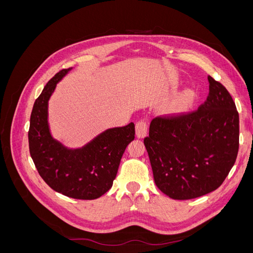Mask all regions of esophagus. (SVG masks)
<instances>
[{
	"instance_id": "1",
	"label": "esophagus",
	"mask_w": 253,
	"mask_h": 253,
	"mask_svg": "<svg viewBox=\"0 0 253 253\" xmlns=\"http://www.w3.org/2000/svg\"><path fill=\"white\" fill-rule=\"evenodd\" d=\"M148 129H149V126H148V122L145 120H139L136 124V135L138 138H143V137L147 136Z\"/></svg>"
}]
</instances>
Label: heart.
<instances>
[{
	"mask_svg": "<svg viewBox=\"0 0 253 253\" xmlns=\"http://www.w3.org/2000/svg\"><path fill=\"white\" fill-rule=\"evenodd\" d=\"M188 99H189V97H188V96L183 97V99H182V100H181V103H186V102L188 101Z\"/></svg>",
	"mask_w": 253,
	"mask_h": 253,
	"instance_id": "heart-1",
	"label": "heart"
}]
</instances>
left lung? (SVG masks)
<instances>
[{
    "mask_svg": "<svg viewBox=\"0 0 253 253\" xmlns=\"http://www.w3.org/2000/svg\"><path fill=\"white\" fill-rule=\"evenodd\" d=\"M195 111L156 117L143 142L158 189L173 200H191L216 190L233 167L240 139L235 103L220 82Z\"/></svg>",
    "mask_w": 253,
    "mask_h": 253,
    "instance_id": "8db88e82",
    "label": "left lung"
}]
</instances>
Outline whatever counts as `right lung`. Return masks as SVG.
<instances>
[{
  "label": "right lung",
  "mask_w": 253,
  "mask_h": 253,
  "mask_svg": "<svg viewBox=\"0 0 253 253\" xmlns=\"http://www.w3.org/2000/svg\"><path fill=\"white\" fill-rule=\"evenodd\" d=\"M72 68L57 73L36 99L28 131L29 152L43 180L76 200H95L112 188L122 155L135 138V125L109 128L80 149H67L52 138L48 100L57 83Z\"/></svg>",
  "instance_id": "obj_1"
}]
</instances>
